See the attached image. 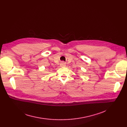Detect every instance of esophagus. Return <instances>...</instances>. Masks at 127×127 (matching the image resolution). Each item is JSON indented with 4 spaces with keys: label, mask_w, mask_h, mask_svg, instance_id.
Returning a JSON list of instances; mask_svg holds the SVG:
<instances>
[{
    "label": "esophagus",
    "mask_w": 127,
    "mask_h": 127,
    "mask_svg": "<svg viewBox=\"0 0 127 127\" xmlns=\"http://www.w3.org/2000/svg\"><path fill=\"white\" fill-rule=\"evenodd\" d=\"M60 66L61 67H64L66 66V63H65L64 62H62L61 64H60Z\"/></svg>",
    "instance_id": "obj_1"
}]
</instances>
